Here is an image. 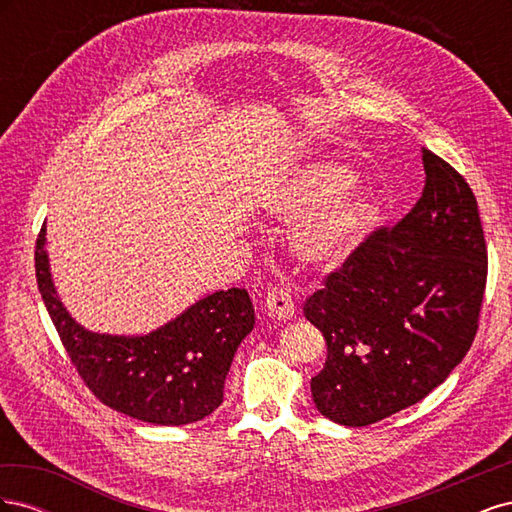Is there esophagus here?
Listing matches in <instances>:
<instances>
[{
	"instance_id": "34e87169",
	"label": "esophagus",
	"mask_w": 512,
	"mask_h": 512,
	"mask_svg": "<svg viewBox=\"0 0 512 512\" xmlns=\"http://www.w3.org/2000/svg\"><path fill=\"white\" fill-rule=\"evenodd\" d=\"M267 314L275 320H290L294 316V301L284 288H271L265 299Z\"/></svg>"
}]
</instances>
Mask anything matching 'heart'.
Returning <instances> with one entry per match:
<instances>
[{"mask_svg": "<svg viewBox=\"0 0 512 512\" xmlns=\"http://www.w3.org/2000/svg\"><path fill=\"white\" fill-rule=\"evenodd\" d=\"M273 218L292 222L290 245L301 262L314 269H333L359 247L369 228L371 209L352 188L350 173L333 164H305L275 181L262 198Z\"/></svg>", "mask_w": 512, "mask_h": 512, "instance_id": "obj_1", "label": "heart"}]
</instances>
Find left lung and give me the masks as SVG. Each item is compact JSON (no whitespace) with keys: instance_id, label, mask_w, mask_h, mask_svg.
<instances>
[{"instance_id":"left-lung-1","label":"left lung","mask_w":512,"mask_h":512,"mask_svg":"<svg viewBox=\"0 0 512 512\" xmlns=\"http://www.w3.org/2000/svg\"><path fill=\"white\" fill-rule=\"evenodd\" d=\"M423 196L393 228L356 247L303 305L327 339L312 378L318 412L365 427L427 397L468 354L487 284L476 198L423 149Z\"/></svg>"}]
</instances>
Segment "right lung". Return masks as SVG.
<instances>
[{
  "instance_id": "add662e5",
  "label": "right lung",
  "mask_w": 512,
  "mask_h": 512,
  "mask_svg": "<svg viewBox=\"0 0 512 512\" xmlns=\"http://www.w3.org/2000/svg\"><path fill=\"white\" fill-rule=\"evenodd\" d=\"M46 228L36 241V280L72 365L104 406L153 425L203 421L224 399L239 344L254 329V305L243 288L213 292L147 335L91 333L55 290Z\"/></svg>"
}]
</instances>
